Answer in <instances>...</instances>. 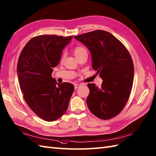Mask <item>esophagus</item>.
I'll list each match as a JSON object with an SVG mask.
<instances>
[{
	"label": "esophagus",
	"mask_w": 156,
	"mask_h": 156,
	"mask_svg": "<svg viewBox=\"0 0 156 156\" xmlns=\"http://www.w3.org/2000/svg\"><path fill=\"white\" fill-rule=\"evenodd\" d=\"M81 86V84H74V88L75 89H77V88H78L80 86Z\"/></svg>",
	"instance_id": "obj_1"
}]
</instances>
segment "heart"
I'll return each instance as SVG.
<instances>
[{
	"label": "heart",
	"mask_w": 156,
	"mask_h": 156,
	"mask_svg": "<svg viewBox=\"0 0 156 156\" xmlns=\"http://www.w3.org/2000/svg\"><path fill=\"white\" fill-rule=\"evenodd\" d=\"M84 53H87V50L85 48L82 46H77L76 47L75 49H74V54L76 57H77L80 55H81L82 54H84ZM64 58V56L63 55L62 57V60H63Z\"/></svg>",
	"instance_id": "b5f03b06"
}]
</instances>
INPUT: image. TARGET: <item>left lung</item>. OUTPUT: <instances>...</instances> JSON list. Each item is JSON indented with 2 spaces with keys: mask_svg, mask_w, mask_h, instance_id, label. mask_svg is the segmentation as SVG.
Segmentation results:
<instances>
[{
  "mask_svg": "<svg viewBox=\"0 0 156 156\" xmlns=\"http://www.w3.org/2000/svg\"><path fill=\"white\" fill-rule=\"evenodd\" d=\"M92 56V66L103 80L98 88L88 84L86 103L96 117L109 119L119 114L127 103L132 88L134 68L124 45L110 32L102 30L75 36Z\"/></svg>",
  "mask_w": 156,
  "mask_h": 156,
  "instance_id": "8db88e82",
  "label": "left lung"
}]
</instances>
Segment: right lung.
<instances>
[{
    "mask_svg": "<svg viewBox=\"0 0 156 156\" xmlns=\"http://www.w3.org/2000/svg\"><path fill=\"white\" fill-rule=\"evenodd\" d=\"M73 37L40 35L23 48L17 64V75L24 99L30 109L47 122L66 112L74 92L73 84L57 83L52 77L63 49Z\"/></svg>",
    "mask_w": 156,
    "mask_h": 156,
    "instance_id": "obj_1",
    "label": "right lung"
}]
</instances>
